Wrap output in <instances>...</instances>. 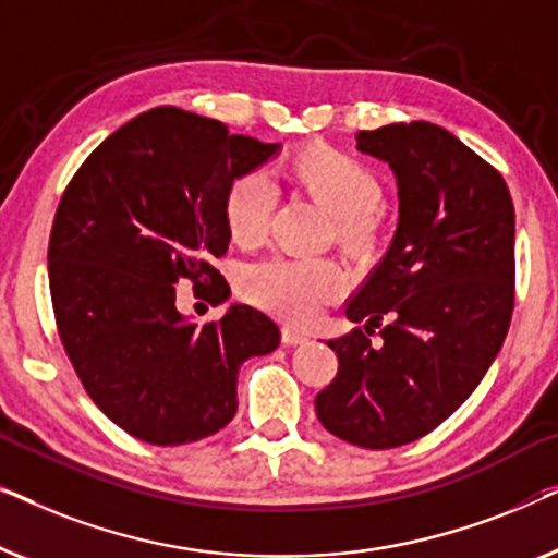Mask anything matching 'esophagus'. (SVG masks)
I'll list each match as a JSON object with an SVG mask.
<instances>
[{
  "label": "esophagus",
  "instance_id": "esophagus-1",
  "mask_svg": "<svg viewBox=\"0 0 558 558\" xmlns=\"http://www.w3.org/2000/svg\"><path fill=\"white\" fill-rule=\"evenodd\" d=\"M281 342H284V345H302V342H307V335L292 330V327H284V330H281Z\"/></svg>",
  "mask_w": 558,
  "mask_h": 558
}]
</instances>
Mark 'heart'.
Instances as JSON below:
<instances>
[{"label":"heart","mask_w":558,"mask_h":558,"mask_svg":"<svg viewBox=\"0 0 558 558\" xmlns=\"http://www.w3.org/2000/svg\"><path fill=\"white\" fill-rule=\"evenodd\" d=\"M294 178L332 216L335 239L350 251H368L378 235L384 187L361 159L338 149H307L294 159ZM279 187L266 170H251L231 182L223 213L228 231L243 243L258 241L277 208ZM248 302L287 323L304 325L327 302L345 292V271L330 258L274 256L248 266L241 277Z\"/></svg>","instance_id":"1"}]
</instances>
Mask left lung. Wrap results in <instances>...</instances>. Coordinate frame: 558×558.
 Here are the masks:
<instances>
[{
  "instance_id": "8db88e82",
  "label": "left lung",
  "mask_w": 558,
  "mask_h": 558,
  "mask_svg": "<svg viewBox=\"0 0 558 558\" xmlns=\"http://www.w3.org/2000/svg\"><path fill=\"white\" fill-rule=\"evenodd\" d=\"M355 140L393 170L399 226L345 307L365 332L327 342L340 368L315 411L335 437L391 449L452 416L498 355L515 300V213L500 172L447 129L411 121Z\"/></svg>"
}]
</instances>
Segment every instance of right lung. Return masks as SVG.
<instances>
[{"label":"right lung","mask_w":558,"mask_h":558,"mask_svg":"<svg viewBox=\"0 0 558 558\" xmlns=\"http://www.w3.org/2000/svg\"><path fill=\"white\" fill-rule=\"evenodd\" d=\"M279 144L159 106L126 121L68 182L52 220L48 277L60 340L83 388L113 424L159 447L223 429L239 368L277 350L264 312L231 304L197 327L174 307L190 279L223 302L226 193Z\"/></svg>","instance_id":"obj_1"}]
</instances>
